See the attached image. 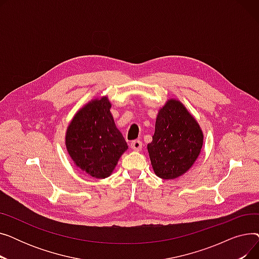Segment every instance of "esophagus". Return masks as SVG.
I'll return each mask as SVG.
<instances>
[{
	"label": "esophagus",
	"mask_w": 259,
	"mask_h": 259,
	"mask_svg": "<svg viewBox=\"0 0 259 259\" xmlns=\"http://www.w3.org/2000/svg\"><path fill=\"white\" fill-rule=\"evenodd\" d=\"M130 146H131L132 150L140 151V150H142V148H143V143L141 141H132Z\"/></svg>",
	"instance_id": "esophagus-1"
}]
</instances>
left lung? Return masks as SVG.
<instances>
[{"instance_id": "8db88e82", "label": "left lung", "mask_w": 259, "mask_h": 259, "mask_svg": "<svg viewBox=\"0 0 259 259\" xmlns=\"http://www.w3.org/2000/svg\"><path fill=\"white\" fill-rule=\"evenodd\" d=\"M203 144L202 130L185 105L169 99L157 113L148 153L154 173L162 180L185 174L198 158Z\"/></svg>"}]
</instances>
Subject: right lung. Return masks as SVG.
I'll return each instance as SVG.
<instances>
[{"label": "right lung", "instance_id": "1", "mask_svg": "<svg viewBox=\"0 0 259 259\" xmlns=\"http://www.w3.org/2000/svg\"><path fill=\"white\" fill-rule=\"evenodd\" d=\"M108 97L95 98L74 114L65 135L67 152L80 170L106 179L115 169L128 145L116 128Z\"/></svg>", "mask_w": 259, "mask_h": 259}]
</instances>
